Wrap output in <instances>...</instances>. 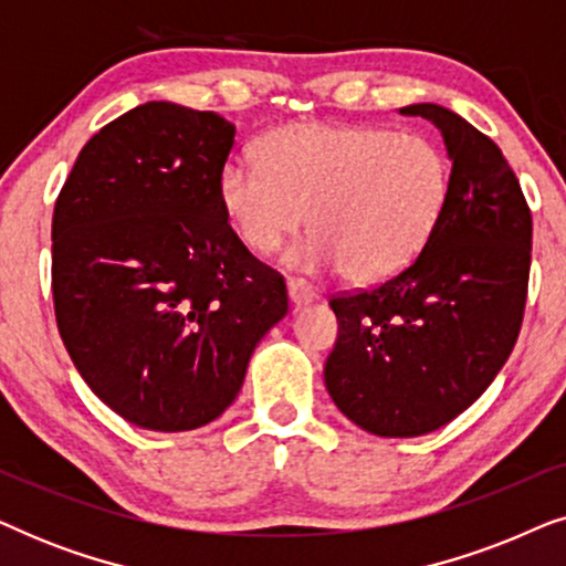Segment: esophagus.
Wrapping results in <instances>:
<instances>
[{"label": "esophagus", "instance_id": "esophagus-1", "mask_svg": "<svg viewBox=\"0 0 566 566\" xmlns=\"http://www.w3.org/2000/svg\"><path fill=\"white\" fill-rule=\"evenodd\" d=\"M289 298L293 306H304V304H312V301L316 298L314 289L308 283L301 281V277H291L289 281Z\"/></svg>", "mask_w": 566, "mask_h": 566}]
</instances>
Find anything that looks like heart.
Returning <instances> with one entry per match:
<instances>
[{
    "mask_svg": "<svg viewBox=\"0 0 566 566\" xmlns=\"http://www.w3.org/2000/svg\"><path fill=\"white\" fill-rule=\"evenodd\" d=\"M258 151L260 161L223 165V211L258 254L298 234L308 213L312 237L289 258L308 273L389 281L420 258L451 200V159L428 134L293 123L270 130Z\"/></svg>",
    "mask_w": 566,
    "mask_h": 566,
    "instance_id": "b5f03b06",
    "label": "heart"
}]
</instances>
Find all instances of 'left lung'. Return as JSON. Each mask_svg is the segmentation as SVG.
Wrapping results in <instances>:
<instances>
[{
  "label": "left lung",
  "mask_w": 566,
  "mask_h": 566,
  "mask_svg": "<svg viewBox=\"0 0 566 566\" xmlns=\"http://www.w3.org/2000/svg\"><path fill=\"white\" fill-rule=\"evenodd\" d=\"M436 123L453 161L451 200L412 265L329 298L339 332L324 384L339 412L381 438L443 428L482 397L513 353L531 273V208L500 146L448 107Z\"/></svg>",
  "instance_id": "obj_1"
}]
</instances>
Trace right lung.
Here are the masks:
<instances>
[{"label": "right lung", "instance_id": "obj_1", "mask_svg": "<svg viewBox=\"0 0 566 566\" xmlns=\"http://www.w3.org/2000/svg\"><path fill=\"white\" fill-rule=\"evenodd\" d=\"M234 134L211 111L138 105L84 144L53 208L59 335L90 389L138 428L216 420L289 312L283 275L221 206Z\"/></svg>", "mask_w": 566, "mask_h": 566}]
</instances>
